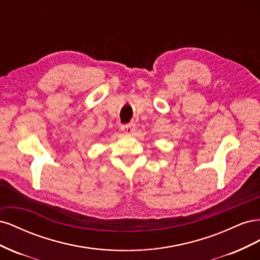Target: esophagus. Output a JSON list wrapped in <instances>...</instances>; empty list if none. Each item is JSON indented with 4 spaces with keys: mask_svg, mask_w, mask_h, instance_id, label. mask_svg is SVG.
Masks as SVG:
<instances>
[{
    "mask_svg": "<svg viewBox=\"0 0 260 260\" xmlns=\"http://www.w3.org/2000/svg\"><path fill=\"white\" fill-rule=\"evenodd\" d=\"M121 130L123 131L124 135H132L136 130V125L133 123H127V124H122L121 125Z\"/></svg>",
    "mask_w": 260,
    "mask_h": 260,
    "instance_id": "1",
    "label": "esophagus"
}]
</instances>
